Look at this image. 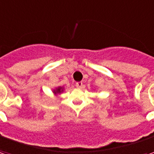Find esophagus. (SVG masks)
Listing matches in <instances>:
<instances>
[{"label":"esophagus","mask_w":154,"mask_h":154,"mask_svg":"<svg viewBox=\"0 0 154 154\" xmlns=\"http://www.w3.org/2000/svg\"><path fill=\"white\" fill-rule=\"evenodd\" d=\"M82 86H83V84H82V82H76V87H77V88H82Z\"/></svg>","instance_id":"esophagus-1"}]
</instances>
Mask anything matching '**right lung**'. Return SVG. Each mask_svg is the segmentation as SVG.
Instances as JSON below:
<instances>
[{
  "label": "right lung",
  "instance_id": "obj_1",
  "mask_svg": "<svg viewBox=\"0 0 154 154\" xmlns=\"http://www.w3.org/2000/svg\"><path fill=\"white\" fill-rule=\"evenodd\" d=\"M61 92V88H59L57 90V92Z\"/></svg>",
  "mask_w": 154,
  "mask_h": 154
}]
</instances>
